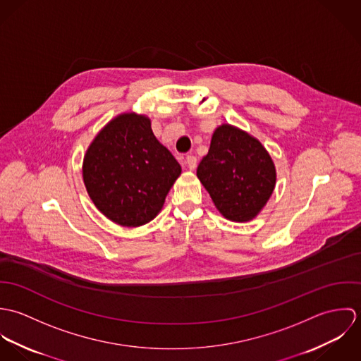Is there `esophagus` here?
Instances as JSON below:
<instances>
[{
    "instance_id": "34e87169",
    "label": "esophagus",
    "mask_w": 361,
    "mask_h": 361,
    "mask_svg": "<svg viewBox=\"0 0 361 361\" xmlns=\"http://www.w3.org/2000/svg\"><path fill=\"white\" fill-rule=\"evenodd\" d=\"M185 164L188 165L189 169H195L196 165H197V158H196L195 155H188V157L185 158Z\"/></svg>"
}]
</instances>
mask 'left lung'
Instances as JSON below:
<instances>
[{
  "mask_svg": "<svg viewBox=\"0 0 361 361\" xmlns=\"http://www.w3.org/2000/svg\"><path fill=\"white\" fill-rule=\"evenodd\" d=\"M197 176L219 212L236 222L257 215L276 180L274 162L262 145L231 125L215 129Z\"/></svg>",
  "mask_w": 361,
  "mask_h": 361,
  "instance_id": "1",
  "label": "left lung"
}]
</instances>
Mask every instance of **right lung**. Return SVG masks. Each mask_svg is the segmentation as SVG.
<instances>
[{"label": "right lung", "instance_id": "obj_1", "mask_svg": "<svg viewBox=\"0 0 361 361\" xmlns=\"http://www.w3.org/2000/svg\"><path fill=\"white\" fill-rule=\"evenodd\" d=\"M180 165L143 115L123 114L96 136L85 155L83 180L93 203L122 226L150 222L164 206Z\"/></svg>", "mask_w": 361, "mask_h": 361}]
</instances>
